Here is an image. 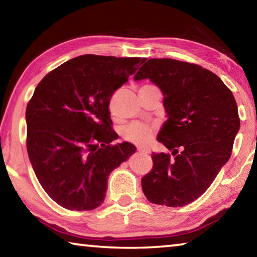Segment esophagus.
<instances>
[{
  "label": "esophagus",
  "instance_id": "esophagus-1",
  "mask_svg": "<svg viewBox=\"0 0 257 257\" xmlns=\"http://www.w3.org/2000/svg\"><path fill=\"white\" fill-rule=\"evenodd\" d=\"M138 152L142 153V154H149L150 151L146 150V149H138Z\"/></svg>",
  "mask_w": 257,
  "mask_h": 257
}]
</instances>
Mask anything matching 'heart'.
Returning a JSON list of instances; mask_svg holds the SVG:
<instances>
[{
    "mask_svg": "<svg viewBox=\"0 0 257 257\" xmlns=\"http://www.w3.org/2000/svg\"><path fill=\"white\" fill-rule=\"evenodd\" d=\"M153 134V129L149 127V125L142 124V123H132L124 127L122 130V136L124 140L133 143L144 145L151 140Z\"/></svg>",
    "mask_w": 257,
    "mask_h": 257,
    "instance_id": "1",
    "label": "heart"
}]
</instances>
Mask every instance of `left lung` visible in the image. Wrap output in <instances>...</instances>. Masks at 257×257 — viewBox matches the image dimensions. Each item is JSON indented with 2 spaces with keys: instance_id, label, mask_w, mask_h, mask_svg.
<instances>
[{
  "instance_id": "obj_1",
  "label": "left lung",
  "mask_w": 257,
  "mask_h": 257,
  "mask_svg": "<svg viewBox=\"0 0 257 257\" xmlns=\"http://www.w3.org/2000/svg\"><path fill=\"white\" fill-rule=\"evenodd\" d=\"M149 79L164 93L167 121L158 141L173 150L153 153V168L142 178L148 200L168 207L192 202L229 161L240 128L238 106L219 77L195 64L149 59L134 76Z\"/></svg>"
}]
</instances>
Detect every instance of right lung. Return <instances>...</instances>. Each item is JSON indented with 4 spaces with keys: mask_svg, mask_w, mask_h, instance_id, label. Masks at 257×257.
I'll return each instance as SVG.
<instances>
[{
    "mask_svg": "<svg viewBox=\"0 0 257 257\" xmlns=\"http://www.w3.org/2000/svg\"><path fill=\"white\" fill-rule=\"evenodd\" d=\"M146 58L83 55L41 80L26 108L27 152L41 186L70 210L104 201L113 169L136 152L114 144L108 105L113 92Z\"/></svg>",
    "mask_w": 257,
    "mask_h": 257,
    "instance_id": "1",
    "label": "right lung"
}]
</instances>
